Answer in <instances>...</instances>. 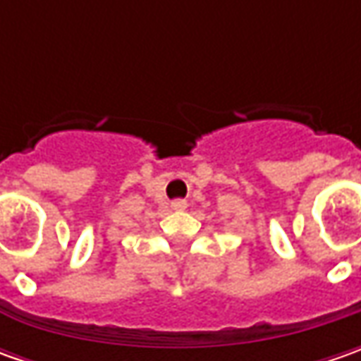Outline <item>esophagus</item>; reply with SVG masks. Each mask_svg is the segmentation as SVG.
I'll use <instances>...</instances> for the list:
<instances>
[{"instance_id": "1", "label": "esophagus", "mask_w": 361, "mask_h": 361, "mask_svg": "<svg viewBox=\"0 0 361 361\" xmlns=\"http://www.w3.org/2000/svg\"><path fill=\"white\" fill-rule=\"evenodd\" d=\"M171 209H174V211H183V209H187V202L183 201V199H176V201L171 202Z\"/></svg>"}]
</instances>
